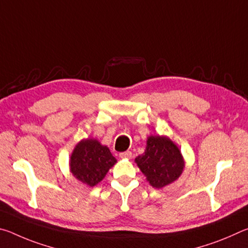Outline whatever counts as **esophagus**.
Returning a JSON list of instances; mask_svg holds the SVG:
<instances>
[{
	"label": "esophagus",
	"mask_w": 248,
	"mask_h": 248,
	"mask_svg": "<svg viewBox=\"0 0 248 248\" xmlns=\"http://www.w3.org/2000/svg\"><path fill=\"white\" fill-rule=\"evenodd\" d=\"M119 156H120L121 158L130 159V158L132 157V153L130 152V151H127V152H123V153H120V154H119Z\"/></svg>",
	"instance_id": "34e87169"
}]
</instances>
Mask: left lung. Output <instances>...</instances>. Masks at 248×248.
Segmentation results:
<instances>
[{
    "label": "left lung",
    "mask_w": 248,
    "mask_h": 248,
    "mask_svg": "<svg viewBox=\"0 0 248 248\" xmlns=\"http://www.w3.org/2000/svg\"><path fill=\"white\" fill-rule=\"evenodd\" d=\"M136 163L151 186L157 189L178 179L185 167L178 146L164 136H150L144 153L136 157Z\"/></svg>",
    "instance_id": "1"
}]
</instances>
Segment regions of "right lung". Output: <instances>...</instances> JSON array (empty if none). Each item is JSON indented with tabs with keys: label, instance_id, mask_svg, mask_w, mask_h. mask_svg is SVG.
Masks as SVG:
<instances>
[{
	"label": "right lung",
	"instance_id": "add662e5",
	"mask_svg": "<svg viewBox=\"0 0 248 248\" xmlns=\"http://www.w3.org/2000/svg\"><path fill=\"white\" fill-rule=\"evenodd\" d=\"M117 163L106 145L96 139H84L75 145L70 159V170L79 182L94 187L102 182Z\"/></svg>",
	"mask_w": 248,
	"mask_h": 248
}]
</instances>
